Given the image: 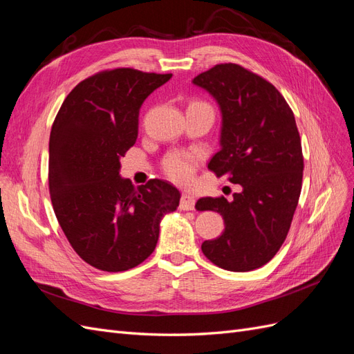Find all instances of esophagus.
Listing matches in <instances>:
<instances>
[{"mask_svg": "<svg viewBox=\"0 0 354 354\" xmlns=\"http://www.w3.org/2000/svg\"><path fill=\"white\" fill-rule=\"evenodd\" d=\"M180 208L183 211H192L195 208V198L192 195L183 194L180 199Z\"/></svg>", "mask_w": 354, "mask_h": 354, "instance_id": "esophagus-1", "label": "esophagus"}]
</instances>
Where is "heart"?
Returning <instances> with one entry per match:
<instances>
[{"label": "heart", "mask_w": 354, "mask_h": 354, "mask_svg": "<svg viewBox=\"0 0 354 354\" xmlns=\"http://www.w3.org/2000/svg\"><path fill=\"white\" fill-rule=\"evenodd\" d=\"M196 158L190 153H181L174 152L165 158L164 168L168 177L173 178L178 183H187L190 178L194 177V173L196 169Z\"/></svg>", "instance_id": "obj_1"}]
</instances>
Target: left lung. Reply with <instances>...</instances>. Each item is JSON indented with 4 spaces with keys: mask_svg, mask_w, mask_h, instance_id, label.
Returning a JSON list of instances; mask_svg holds the SVG:
<instances>
[{
    "mask_svg": "<svg viewBox=\"0 0 354 354\" xmlns=\"http://www.w3.org/2000/svg\"><path fill=\"white\" fill-rule=\"evenodd\" d=\"M221 112L220 151L208 168L239 185L233 199L201 198L198 211H217L221 236L202 243L224 270L250 272L269 263L291 227L301 194L303 151L294 113L269 81L234 63L194 78Z\"/></svg>",
    "mask_w": 354,
    "mask_h": 354,
    "instance_id": "8db88e82",
    "label": "left lung"
}]
</instances>
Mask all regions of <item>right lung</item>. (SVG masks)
Masks as SVG:
<instances>
[{
    "label": "right lung",
    "mask_w": 354,
    "mask_h": 354,
    "mask_svg": "<svg viewBox=\"0 0 354 354\" xmlns=\"http://www.w3.org/2000/svg\"><path fill=\"white\" fill-rule=\"evenodd\" d=\"M173 75L130 68L81 81L63 102L50 133L48 186L63 233L81 259L103 272H125L155 250L159 223L180 192L162 180L145 186L120 176V159L138 134L147 95Z\"/></svg>",
    "instance_id": "1"
}]
</instances>
